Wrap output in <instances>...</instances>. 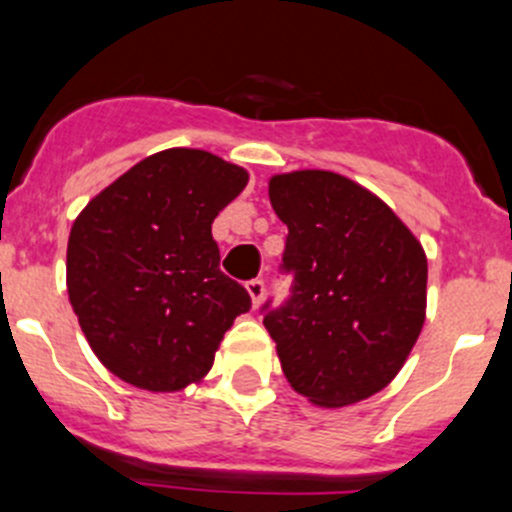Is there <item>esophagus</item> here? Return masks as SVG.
I'll list each match as a JSON object with an SVG mask.
<instances>
[{"label": "esophagus", "mask_w": 512, "mask_h": 512, "mask_svg": "<svg viewBox=\"0 0 512 512\" xmlns=\"http://www.w3.org/2000/svg\"><path fill=\"white\" fill-rule=\"evenodd\" d=\"M245 287H247V294H250V299H252V307L257 309L262 304V297H265V282L250 280Z\"/></svg>", "instance_id": "34e87169"}]
</instances>
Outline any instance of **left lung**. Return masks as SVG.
<instances>
[{
	"instance_id": "left-lung-1",
	"label": "left lung",
	"mask_w": 512,
	"mask_h": 512,
	"mask_svg": "<svg viewBox=\"0 0 512 512\" xmlns=\"http://www.w3.org/2000/svg\"><path fill=\"white\" fill-rule=\"evenodd\" d=\"M270 203L289 230L294 287L262 324L289 386L322 409L379 394L426 322L423 245L379 195L332 170L272 175Z\"/></svg>"
}]
</instances>
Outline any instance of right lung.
<instances>
[{
  "instance_id": "add662e5",
  "label": "right lung",
  "mask_w": 512,
  "mask_h": 512,
  "mask_svg": "<svg viewBox=\"0 0 512 512\" xmlns=\"http://www.w3.org/2000/svg\"><path fill=\"white\" fill-rule=\"evenodd\" d=\"M250 173L198 148L153 153L89 200L71 225L66 289L103 366L173 394L208 376L250 294L220 272L213 220Z\"/></svg>"
}]
</instances>
